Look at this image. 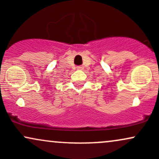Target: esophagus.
<instances>
[{
  "instance_id": "34e87169",
  "label": "esophagus",
  "mask_w": 159,
  "mask_h": 159,
  "mask_svg": "<svg viewBox=\"0 0 159 159\" xmlns=\"http://www.w3.org/2000/svg\"><path fill=\"white\" fill-rule=\"evenodd\" d=\"M76 69L80 70H83V66H76Z\"/></svg>"
}]
</instances>
